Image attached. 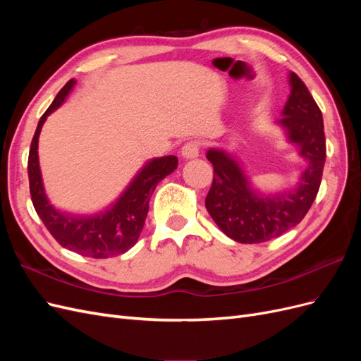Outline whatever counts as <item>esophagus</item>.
<instances>
[{"label":"esophagus","instance_id":"obj_1","mask_svg":"<svg viewBox=\"0 0 361 361\" xmlns=\"http://www.w3.org/2000/svg\"><path fill=\"white\" fill-rule=\"evenodd\" d=\"M199 150H200L199 143H195V141H190V143L183 145V147L180 149V155L183 159H194L199 157Z\"/></svg>","mask_w":361,"mask_h":361}]
</instances>
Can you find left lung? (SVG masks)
Wrapping results in <instances>:
<instances>
[{
    "instance_id": "obj_1",
    "label": "left lung",
    "mask_w": 361,
    "mask_h": 361,
    "mask_svg": "<svg viewBox=\"0 0 361 361\" xmlns=\"http://www.w3.org/2000/svg\"><path fill=\"white\" fill-rule=\"evenodd\" d=\"M289 97L276 126L305 162L293 187L262 191L232 152L223 147L206 152L214 166L206 209L221 232L236 243L259 244L288 232L305 216L318 194L325 164L322 113L293 72H289Z\"/></svg>"
}]
</instances>
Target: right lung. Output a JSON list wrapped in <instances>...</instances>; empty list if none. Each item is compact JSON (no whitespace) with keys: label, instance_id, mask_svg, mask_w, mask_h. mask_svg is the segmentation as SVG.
Masks as SVG:
<instances>
[{"label":"right lung","instance_id":"obj_1","mask_svg":"<svg viewBox=\"0 0 361 361\" xmlns=\"http://www.w3.org/2000/svg\"><path fill=\"white\" fill-rule=\"evenodd\" d=\"M75 84L76 81L71 80L64 85L39 120L28 157L30 194L40 220L61 247L85 257L106 259L123 255L137 244L149 212L150 195L158 182L178 169V158L170 155L146 162L116 203L104 212L76 215L57 209L49 202L42 179L37 152L39 135L48 116L64 104Z\"/></svg>","mask_w":361,"mask_h":361}]
</instances>
